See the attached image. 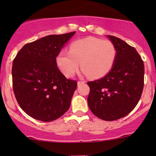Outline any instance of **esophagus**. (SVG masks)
Listing matches in <instances>:
<instances>
[{
  "mask_svg": "<svg viewBox=\"0 0 156 156\" xmlns=\"http://www.w3.org/2000/svg\"><path fill=\"white\" fill-rule=\"evenodd\" d=\"M84 83H85V81H78V86L81 85V84H84Z\"/></svg>",
  "mask_w": 156,
  "mask_h": 156,
  "instance_id": "obj_1",
  "label": "esophagus"
}]
</instances>
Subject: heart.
Returning <instances> with one entry per match:
<instances>
[{"instance_id":"b5f03b06","label":"heart","mask_w":156,"mask_h":156,"mask_svg":"<svg viewBox=\"0 0 156 156\" xmlns=\"http://www.w3.org/2000/svg\"><path fill=\"white\" fill-rule=\"evenodd\" d=\"M117 50L110 41L88 37L71 44L69 51L62 50L56 58V64L66 76L73 75L79 68L91 78L107 75L115 62Z\"/></svg>"}]
</instances>
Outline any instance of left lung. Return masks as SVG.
<instances>
[{
    "instance_id": "8db88e82",
    "label": "left lung",
    "mask_w": 156,
    "mask_h": 156,
    "mask_svg": "<svg viewBox=\"0 0 156 156\" xmlns=\"http://www.w3.org/2000/svg\"><path fill=\"white\" fill-rule=\"evenodd\" d=\"M107 37L117 50L115 62L106 76L87 82V103L93 114L110 122L126 116L139 102L144 85V64L134 48L117 37Z\"/></svg>"
}]
</instances>
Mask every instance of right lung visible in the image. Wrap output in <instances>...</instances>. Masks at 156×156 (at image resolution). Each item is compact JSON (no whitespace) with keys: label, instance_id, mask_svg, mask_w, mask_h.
Returning a JSON list of instances; mask_svg holds the SVG:
<instances>
[{"label":"right lung","instance_id":"obj_1","mask_svg":"<svg viewBox=\"0 0 156 156\" xmlns=\"http://www.w3.org/2000/svg\"><path fill=\"white\" fill-rule=\"evenodd\" d=\"M75 31L52 34L26 44L12 62V88L27 115L42 122L56 120L69 110L77 81L59 70L56 58Z\"/></svg>","mask_w":156,"mask_h":156}]
</instances>
